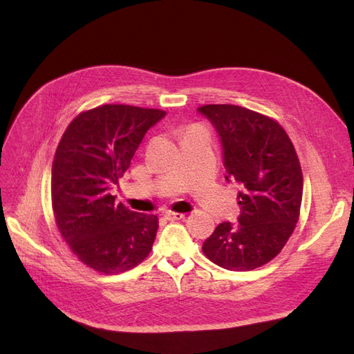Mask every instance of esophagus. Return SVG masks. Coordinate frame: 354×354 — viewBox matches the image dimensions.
<instances>
[{
    "instance_id": "1",
    "label": "esophagus",
    "mask_w": 354,
    "mask_h": 354,
    "mask_svg": "<svg viewBox=\"0 0 354 354\" xmlns=\"http://www.w3.org/2000/svg\"><path fill=\"white\" fill-rule=\"evenodd\" d=\"M165 218H167V220H169V221H176V220L185 218V214H181V212H173V211H167V212H165Z\"/></svg>"
}]
</instances>
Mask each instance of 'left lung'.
Returning a JSON list of instances; mask_svg holds the SVG:
<instances>
[{
  "label": "left lung",
  "mask_w": 354,
  "mask_h": 354,
  "mask_svg": "<svg viewBox=\"0 0 354 354\" xmlns=\"http://www.w3.org/2000/svg\"><path fill=\"white\" fill-rule=\"evenodd\" d=\"M198 112L220 136L226 180L241 186L239 223H220L202 251L223 269H257L281 252L299 217L303 173L294 145L276 121L241 106Z\"/></svg>",
  "instance_id": "obj_1"
}]
</instances>
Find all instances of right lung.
Instances as JSON below:
<instances>
[{"label":"right lung","mask_w":354,"mask_h":354,"mask_svg":"<svg viewBox=\"0 0 354 354\" xmlns=\"http://www.w3.org/2000/svg\"><path fill=\"white\" fill-rule=\"evenodd\" d=\"M167 112L104 104L66 128L51 168L57 229L72 252L106 274L130 270L152 250L158 217L115 203L111 194L151 127Z\"/></svg>","instance_id":"add662e5"}]
</instances>
